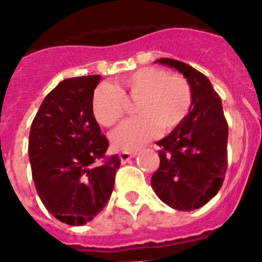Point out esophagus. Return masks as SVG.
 I'll list each match as a JSON object with an SVG mask.
<instances>
[{"label":"esophagus","instance_id":"obj_1","mask_svg":"<svg viewBox=\"0 0 262 262\" xmlns=\"http://www.w3.org/2000/svg\"><path fill=\"white\" fill-rule=\"evenodd\" d=\"M135 155H136V151H122V152H121V154H120L121 162L126 163L128 159H131V158H134Z\"/></svg>","mask_w":262,"mask_h":262}]
</instances>
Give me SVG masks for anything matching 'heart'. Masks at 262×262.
<instances>
[{
  "instance_id": "b5f03b06",
  "label": "heart",
  "mask_w": 262,
  "mask_h": 262,
  "mask_svg": "<svg viewBox=\"0 0 262 262\" xmlns=\"http://www.w3.org/2000/svg\"><path fill=\"white\" fill-rule=\"evenodd\" d=\"M126 100L136 102L137 117L126 121L111 135L118 149L141 146L162 132L174 130L187 117L192 104L191 85L178 74L159 67H142L121 77L113 85H100L92 98L95 120L104 127L120 122L127 112Z\"/></svg>"
}]
</instances>
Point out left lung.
<instances>
[{"label": "left lung", "instance_id": "left-lung-1", "mask_svg": "<svg viewBox=\"0 0 262 262\" xmlns=\"http://www.w3.org/2000/svg\"><path fill=\"white\" fill-rule=\"evenodd\" d=\"M159 63L177 69L192 90L190 113L178 127L159 140V168L151 177L158 198L176 210L201 208L218 193L228 167V123L222 99L208 77L172 58Z\"/></svg>", "mask_w": 262, "mask_h": 262}]
</instances>
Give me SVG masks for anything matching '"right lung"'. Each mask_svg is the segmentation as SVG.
<instances>
[{
  "instance_id": "1",
  "label": "right lung",
  "mask_w": 262,
  "mask_h": 262,
  "mask_svg": "<svg viewBox=\"0 0 262 262\" xmlns=\"http://www.w3.org/2000/svg\"><path fill=\"white\" fill-rule=\"evenodd\" d=\"M99 80L100 75H89L59 82L30 128L28 150L38 195L54 218L70 225L85 224L103 210L121 165L118 155H105L110 142L93 115Z\"/></svg>"
}]
</instances>
